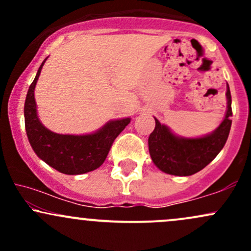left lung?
<instances>
[{
	"mask_svg": "<svg viewBox=\"0 0 251 251\" xmlns=\"http://www.w3.org/2000/svg\"><path fill=\"white\" fill-rule=\"evenodd\" d=\"M226 113L221 125L212 133L201 138L178 137L155 119V127L149 137V151L152 162L169 175L191 176L215 159L226 145L231 127V94L226 88Z\"/></svg>",
	"mask_w": 251,
	"mask_h": 251,
	"instance_id": "left-lung-1",
	"label": "left lung"
}]
</instances>
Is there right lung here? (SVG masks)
I'll list each match as a JSON object with an SVG mask.
<instances>
[{
	"instance_id": "right-lung-1",
	"label": "right lung",
	"mask_w": 251,
	"mask_h": 251,
	"mask_svg": "<svg viewBox=\"0 0 251 251\" xmlns=\"http://www.w3.org/2000/svg\"><path fill=\"white\" fill-rule=\"evenodd\" d=\"M28 89L25 102L27 137L37 157L65 175H82L93 171L105 162L114 139L131 122V118L111 120L91 134H59L46 128L39 120L34 98L35 85L43 63Z\"/></svg>"
}]
</instances>
